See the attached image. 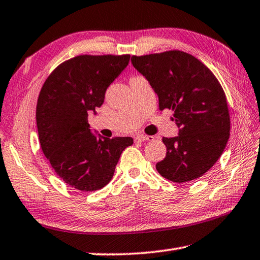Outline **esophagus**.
Wrapping results in <instances>:
<instances>
[{
  "instance_id": "34e87169",
  "label": "esophagus",
  "mask_w": 260,
  "mask_h": 260,
  "mask_svg": "<svg viewBox=\"0 0 260 260\" xmlns=\"http://www.w3.org/2000/svg\"><path fill=\"white\" fill-rule=\"evenodd\" d=\"M153 140V136H149V135H138L135 136V141L136 142H146V141H152Z\"/></svg>"
}]
</instances>
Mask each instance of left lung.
Here are the masks:
<instances>
[{
	"label": "left lung",
	"mask_w": 260,
	"mask_h": 260,
	"mask_svg": "<svg viewBox=\"0 0 260 260\" xmlns=\"http://www.w3.org/2000/svg\"><path fill=\"white\" fill-rule=\"evenodd\" d=\"M132 64L158 95L159 110H173L175 138H162L166 157L156 169L170 181L183 183L212 167L230 139L231 118L225 91L196 57L180 50L132 56Z\"/></svg>",
	"instance_id": "8db88e82"
}]
</instances>
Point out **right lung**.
I'll list each match as a JSON object with an SVG mask.
<instances>
[{
  "label": "right lung",
  "mask_w": 260,
  "mask_h": 260,
  "mask_svg": "<svg viewBox=\"0 0 260 260\" xmlns=\"http://www.w3.org/2000/svg\"><path fill=\"white\" fill-rule=\"evenodd\" d=\"M129 55H80L58 65L43 83L37 104L41 149L70 187L95 191L111 181L121 152L133 139L94 135L88 113L128 65Z\"/></svg>",
  "instance_id": "add662e5"
}]
</instances>
